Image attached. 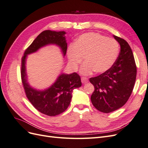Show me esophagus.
<instances>
[{
    "label": "esophagus",
    "instance_id": "esophagus-1",
    "mask_svg": "<svg viewBox=\"0 0 148 148\" xmlns=\"http://www.w3.org/2000/svg\"><path fill=\"white\" fill-rule=\"evenodd\" d=\"M82 82L83 84H85L88 82V79L86 77H82Z\"/></svg>",
    "mask_w": 148,
    "mask_h": 148
}]
</instances>
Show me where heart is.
Here are the masks:
<instances>
[{
	"mask_svg": "<svg viewBox=\"0 0 148 148\" xmlns=\"http://www.w3.org/2000/svg\"><path fill=\"white\" fill-rule=\"evenodd\" d=\"M119 51L117 42L99 33H84L76 39L73 46L67 49V57L71 68L76 71L82 63L81 73L88 75L96 71L103 73L114 64Z\"/></svg>",
	"mask_w": 148,
	"mask_h": 148,
	"instance_id": "heart-1",
	"label": "heart"
}]
</instances>
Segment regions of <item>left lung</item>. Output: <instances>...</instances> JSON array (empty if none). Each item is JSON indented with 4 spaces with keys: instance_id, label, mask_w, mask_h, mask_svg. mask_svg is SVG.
<instances>
[{
    "instance_id": "1",
    "label": "left lung",
    "mask_w": 148,
    "mask_h": 148,
    "mask_svg": "<svg viewBox=\"0 0 148 148\" xmlns=\"http://www.w3.org/2000/svg\"><path fill=\"white\" fill-rule=\"evenodd\" d=\"M114 37L120 45L117 60L106 72L89 78L95 86L91 96L92 104L104 113L112 112L125 104L136 77V65L130 46L125 39L115 35Z\"/></svg>"
}]
</instances>
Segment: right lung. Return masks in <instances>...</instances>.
<instances>
[{"mask_svg": "<svg viewBox=\"0 0 148 148\" xmlns=\"http://www.w3.org/2000/svg\"><path fill=\"white\" fill-rule=\"evenodd\" d=\"M65 34V31H42L26 49L21 58V78L26 97L36 109L51 117L62 114L68 108L72 97L73 90L82 86L79 75L77 73L70 75L63 73L50 88L44 91H38L31 88L27 83L25 61L28 54L50 44L59 46L65 56L67 49Z\"/></svg>", "mask_w": 148, "mask_h": 148, "instance_id": "obj_1", "label": "right lung"}]
</instances>
